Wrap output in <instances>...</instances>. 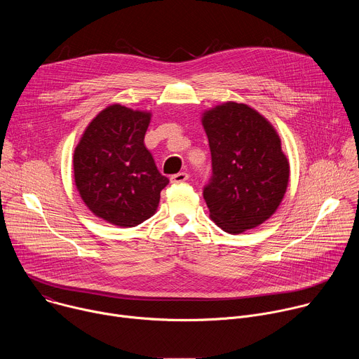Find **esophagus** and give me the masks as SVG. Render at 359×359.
Masks as SVG:
<instances>
[{
	"mask_svg": "<svg viewBox=\"0 0 359 359\" xmlns=\"http://www.w3.org/2000/svg\"><path fill=\"white\" fill-rule=\"evenodd\" d=\"M187 179H189V173H186V172L176 173V175H173V176L170 177L172 183H183V182H186Z\"/></svg>",
	"mask_w": 359,
	"mask_h": 359,
	"instance_id": "obj_1",
	"label": "esophagus"
}]
</instances>
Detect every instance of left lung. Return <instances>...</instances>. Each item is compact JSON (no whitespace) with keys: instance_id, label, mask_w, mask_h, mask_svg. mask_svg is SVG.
<instances>
[{"instance_id":"1","label":"left lung","mask_w":359,"mask_h":359,"mask_svg":"<svg viewBox=\"0 0 359 359\" xmlns=\"http://www.w3.org/2000/svg\"><path fill=\"white\" fill-rule=\"evenodd\" d=\"M213 176L203 190L210 219L240 234L270 219L290 179V163L274 126L255 109L226 102L201 116Z\"/></svg>"}]
</instances>
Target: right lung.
Listing matches in <instances>:
<instances>
[{"mask_svg": "<svg viewBox=\"0 0 359 359\" xmlns=\"http://www.w3.org/2000/svg\"><path fill=\"white\" fill-rule=\"evenodd\" d=\"M150 118V112L114 104L90 121L74 151L81 198L96 217L119 227L155 215L169 183L143 142Z\"/></svg>", "mask_w": 359, "mask_h": 359, "instance_id": "add662e5", "label": "right lung"}]
</instances>
